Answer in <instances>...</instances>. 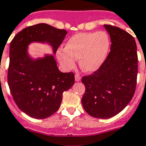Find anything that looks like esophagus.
<instances>
[{
    "instance_id": "obj_1",
    "label": "esophagus",
    "mask_w": 146,
    "mask_h": 146,
    "mask_svg": "<svg viewBox=\"0 0 146 146\" xmlns=\"http://www.w3.org/2000/svg\"><path fill=\"white\" fill-rule=\"evenodd\" d=\"M75 81H81V77L78 74H75Z\"/></svg>"
}]
</instances>
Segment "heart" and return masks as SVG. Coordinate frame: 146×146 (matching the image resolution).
Segmentation results:
<instances>
[{
    "label": "heart",
    "instance_id": "1",
    "mask_svg": "<svg viewBox=\"0 0 146 146\" xmlns=\"http://www.w3.org/2000/svg\"><path fill=\"white\" fill-rule=\"evenodd\" d=\"M110 40L107 33H81L72 36L65 44V49L57 52V58L65 69L71 70L79 59L84 72H95L107 59Z\"/></svg>",
    "mask_w": 146,
    "mask_h": 146
}]
</instances>
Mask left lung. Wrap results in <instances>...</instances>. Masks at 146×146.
I'll use <instances>...</instances> for the list:
<instances>
[{"mask_svg": "<svg viewBox=\"0 0 146 146\" xmlns=\"http://www.w3.org/2000/svg\"><path fill=\"white\" fill-rule=\"evenodd\" d=\"M110 36V52L101 66L81 79L85 92L81 99L90 116L108 119L132 100L136 88L137 47L135 39L119 27L104 25Z\"/></svg>", "mask_w": 146, "mask_h": 146, "instance_id": "left-lung-1", "label": "left lung"}]
</instances>
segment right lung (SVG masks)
I'll list each match as a JSON object with an SVG mask.
<instances>
[{"label": "right lung", "instance_id": "right-lung-1", "mask_svg": "<svg viewBox=\"0 0 146 146\" xmlns=\"http://www.w3.org/2000/svg\"><path fill=\"white\" fill-rule=\"evenodd\" d=\"M67 34L46 23L30 26L16 35L10 45L7 82L19 109L35 119H45L57 111L64 91L74 83L73 72L63 73L52 55L33 59L27 46L33 42H48L54 53Z\"/></svg>", "mask_w": 146, "mask_h": 146}]
</instances>
